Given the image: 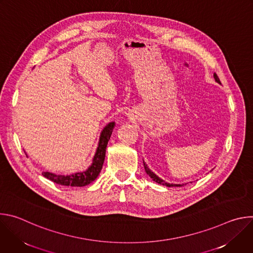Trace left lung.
Listing matches in <instances>:
<instances>
[{
  "instance_id": "1",
  "label": "left lung",
  "mask_w": 253,
  "mask_h": 253,
  "mask_svg": "<svg viewBox=\"0 0 253 253\" xmlns=\"http://www.w3.org/2000/svg\"><path fill=\"white\" fill-rule=\"evenodd\" d=\"M214 79H215V81L217 82V83H220V80H219V78H218V76L216 75V73H214ZM143 164H144V168H145V171H146V173L154 180L155 182H157V183H159V184H163V185H166V186H168V187H173V186H175V187H179V186H182L181 184H170V183H166L164 180H162L161 178H159L157 175H155L148 167H147V165L145 164V162L143 161Z\"/></svg>"
}]
</instances>
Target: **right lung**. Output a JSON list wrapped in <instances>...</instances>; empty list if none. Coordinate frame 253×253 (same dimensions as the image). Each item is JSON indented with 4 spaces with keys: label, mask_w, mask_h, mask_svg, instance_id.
Here are the masks:
<instances>
[{
    "label": "right lung",
    "mask_w": 253,
    "mask_h": 253,
    "mask_svg": "<svg viewBox=\"0 0 253 253\" xmlns=\"http://www.w3.org/2000/svg\"><path fill=\"white\" fill-rule=\"evenodd\" d=\"M114 122H111L108 124L102 131L99 141V146L97 148L96 154L93 159L92 165L88 168L87 171L82 173H76L73 175L64 176V175H56L50 172H43L42 175L46 177L47 179L51 180V181L63 185V186H71V187H82L90 184L99 175L104 160H105V154H106V147L108 141H109L113 128H114Z\"/></svg>",
    "instance_id": "obj_1"
}]
</instances>
